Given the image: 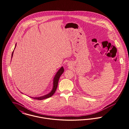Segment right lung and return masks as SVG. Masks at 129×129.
<instances>
[{
    "mask_svg": "<svg viewBox=\"0 0 129 129\" xmlns=\"http://www.w3.org/2000/svg\"><path fill=\"white\" fill-rule=\"evenodd\" d=\"M16 44L15 47H16ZM13 53H14V51L12 52L11 58H12V56H13ZM63 71H64L63 68L61 67L59 70V71L57 72V73H56V75H55V77L54 78V80H53V89H52V91L50 93L47 94L45 95H44V96H40V97H37V98H35H35L30 97V98H33L34 99L37 100H43L44 99H47V98H49L52 96L55 93L56 91V89H57V87H58V84L59 77L61 76V75L63 73Z\"/></svg>",
    "mask_w": 129,
    "mask_h": 129,
    "instance_id": "1",
    "label": "right lung"
}]
</instances>
